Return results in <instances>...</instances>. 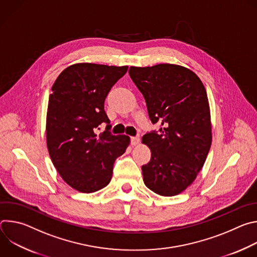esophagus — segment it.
Wrapping results in <instances>:
<instances>
[{"label": "esophagus", "instance_id": "esophagus-1", "mask_svg": "<svg viewBox=\"0 0 257 257\" xmlns=\"http://www.w3.org/2000/svg\"><path fill=\"white\" fill-rule=\"evenodd\" d=\"M139 142H140V138H139L138 136H135V137H131V144H132L133 146L137 145Z\"/></svg>", "mask_w": 257, "mask_h": 257}]
</instances>
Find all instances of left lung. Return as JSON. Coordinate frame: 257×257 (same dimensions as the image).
Masks as SVG:
<instances>
[{"mask_svg": "<svg viewBox=\"0 0 257 257\" xmlns=\"http://www.w3.org/2000/svg\"><path fill=\"white\" fill-rule=\"evenodd\" d=\"M153 124L160 131L142 137L152 159L142 166L145 186L162 196L184 191L202 169L211 145L210 112L205 87L193 71L175 64L130 67Z\"/></svg>", "mask_w": 257, "mask_h": 257, "instance_id": "left-lung-1", "label": "left lung"}]
</instances>
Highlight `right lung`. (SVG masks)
<instances>
[{
	"mask_svg": "<svg viewBox=\"0 0 257 257\" xmlns=\"http://www.w3.org/2000/svg\"><path fill=\"white\" fill-rule=\"evenodd\" d=\"M128 66L78 63L56 79L47 113V145L62 179L79 192L92 193L112 179L116 159L130 143L127 135H113L104 99ZM106 122V131H95Z\"/></svg>",
	"mask_w": 257,
	"mask_h": 257,
	"instance_id": "obj_1",
	"label": "right lung"
}]
</instances>
